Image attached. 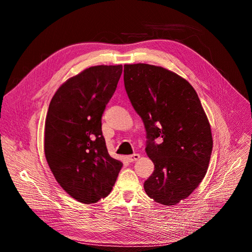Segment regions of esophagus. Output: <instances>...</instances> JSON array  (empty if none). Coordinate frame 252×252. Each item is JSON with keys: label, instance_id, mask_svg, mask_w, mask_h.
<instances>
[{"label": "esophagus", "instance_id": "obj_1", "mask_svg": "<svg viewBox=\"0 0 252 252\" xmlns=\"http://www.w3.org/2000/svg\"><path fill=\"white\" fill-rule=\"evenodd\" d=\"M126 158L129 162H134V161H137L138 159L140 158V155H139V154H133V155H129Z\"/></svg>", "mask_w": 252, "mask_h": 252}]
</instances>
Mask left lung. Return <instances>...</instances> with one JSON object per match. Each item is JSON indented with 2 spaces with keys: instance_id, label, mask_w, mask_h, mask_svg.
<instances>
[{
  "instance_id": "8db88e82",
  "label": "left lung",
  "mask_w": 252,
  "mask_h": 252,
  "mask_svg": "<svg viewBox=\"0 0 252 252\" xmlns=\"http://www.w3.org/2000/svg\"><path fill=\"white\" fill-rule=\"evenodd\" d=\"M124 80L147 131L148 156L155 169L144 182L148 196L175 205L198 188L207 172L213 136L197 92L188 80L162 67L125 64ZM157 137L164 140L160 145Z\"/></svg>"
}]
</instances>
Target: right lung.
I'll return each mask as SVG.
<instances>
[{"label":"right lung","instance_id":"1","mask_svg":"<svg viewBox=\"0 0 252 252\" xmlns=\"http://www.w3.org/2000/svg\"><path fill=\"white\" fill-rule=\"evenodd\" d=\"M121 73V64L88 68L59 88L48 109V165L63 189L85 204L107 197L123 167L109 155L101 131V116Z\"/></svg>","mask_w":252,"mask_h":252}]
</instances>
